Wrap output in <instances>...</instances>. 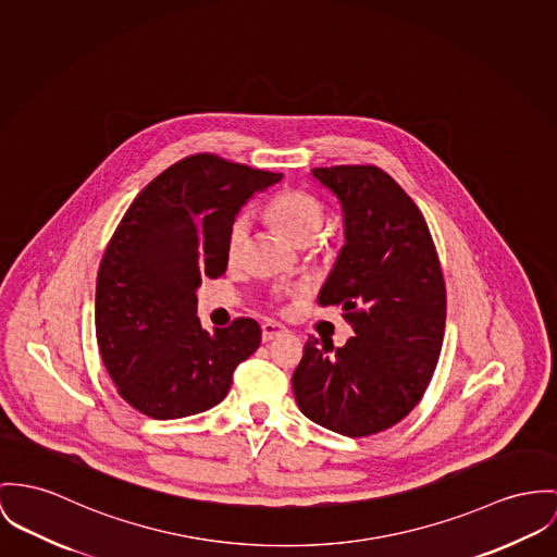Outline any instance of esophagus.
I'll return each instance as SVG.
<instances>
[{"label": "esophagus", "instance_id": "obj_1", "mask_svg": "<svg viewBox=\"0 0 557 557\" xmlns=\"http://www.w3.org/2000/svg\"><path fill=\"white\" fill-rule=\"evenodd\" d=\"M286 333V329L282 326V324H277V322H264L262 324V342H273V339H277V337H282Z\"/></svg>", "mask_w": 557, "mask_h": 557}]
</instances>
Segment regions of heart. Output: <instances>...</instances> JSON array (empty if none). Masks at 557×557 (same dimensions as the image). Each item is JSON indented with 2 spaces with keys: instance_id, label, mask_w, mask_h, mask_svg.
<instances>
[{
  "instance_id": "b5f03b06",
  "label": "heart",
  "mask_w": 557,
  "mask_h": 557,
  "mask_svg": "<svg viewBox=\"0 0 557 557\" xmlns=\"http://www.w3.org/2000/svg\"><path fill=\"white\" fill-rule=\"evenodd\" d=\"M269 220L297 246H309L322 231L324 208L322 203L305 190H282L267 206ZM248 218L237 215L228 228L226 257L233 262L242 255L248 237Z\"/></svg>"
}]
</instances>
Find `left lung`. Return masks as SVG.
<instances>
[{
  "label": "left lung",
  "instance_id": "obj_1",
  "mask_svg": "<svg viewBox=\"0 0 557 557\" xmlns=\"http://www.w3.org/2000/svg\"><path fill=\"white\" fill-rule=\"evenodd\" d=\"M342 203L343 244L318 302L342 307L356 337L307 339L293 389L300 411L345 436L398 424L429 387L445 333V282L429 224L380 168L311 170Z\"/></svg>",
  "mask_w": 557,
  "mask_h": 557
}]
</instances>
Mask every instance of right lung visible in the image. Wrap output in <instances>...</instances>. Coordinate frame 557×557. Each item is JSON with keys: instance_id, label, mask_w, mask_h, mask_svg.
I'll use <instances>...</instances> for the list:
<instances>
[{"instance_id": "add662e5", "label": "right lung", "mask_w": 557, "mask_h": 557, "mask_svg": "<svg viewBox=\"0 0 557 557\" xmlns=\"http://www.w3.org/2000/svg\"><path fill=\"white\" fill-rule=\"evenodd\" d=\"M214 154H193L157 175L131 203L97 273L95 331L101 360L128 405L154 420L212 409L260 326L237 318L206 331L197 318L201 277L226 271V237L242 206L277 184Z\"/></svg>"}]
</instances>
